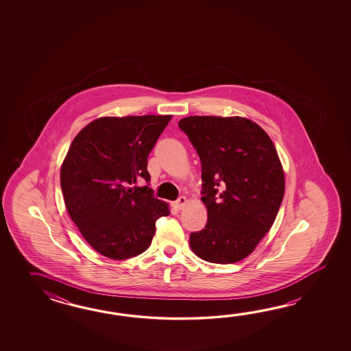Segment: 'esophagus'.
Segmentation results:
<instances>
[{"mask_svg":"<svg viewBox=\"0 0 351 351\" xmlns=\"http://www.w3.org/2000/svg\"><path fill=\"white\" fill-rule=\"evenodd\" d=\"M186 204V197H180L178 201L174 202V207L180 210V209L184 208Z\"/></svg>","mask_w":351,"mask_h":351,"instance_id":"1","label":"esophagus"}]
</instances>
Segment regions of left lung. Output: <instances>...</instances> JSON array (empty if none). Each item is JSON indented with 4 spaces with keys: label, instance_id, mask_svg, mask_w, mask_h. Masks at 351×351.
Masks as SVG:
<instances>
[{
    "label": "left lung",
    "instance_id": "1",
    "mask_svg": "<svg viewBox=\"0 0 351 351\" xmlns=\"http://www.w3.org/2000/svg\"><path fill=\"white\" fill-rule=\"evenodd\" d=\"M179 128L201 158L207 223L191 233L194 254L234 263L252 254L276 219L285 172L269 134L242 117H186Z\"/></svg>",
    "mask_w": 351,
    "mask_h": 351
}]
</instances>
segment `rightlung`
<instances>
[{
	"label": "right lung",
	"instance_id": "add662e5",
	"mask_svg": "<svg viewBox=\"0 0 351 351\" xmlns=\"http://www.w3.org/2000/svg\"><path fill=\"white\" fill-rule=\"evenodd\" d=\"M172 115L101 117L75 136L60 169L69 216L97 254L127 260L152 243L158 218L169 204L148 186L130 188L139 177L149 182L150 150Z\"/></svg>",
	"mask_w": 351,
	"mask_h": 351
}]
</instances>
